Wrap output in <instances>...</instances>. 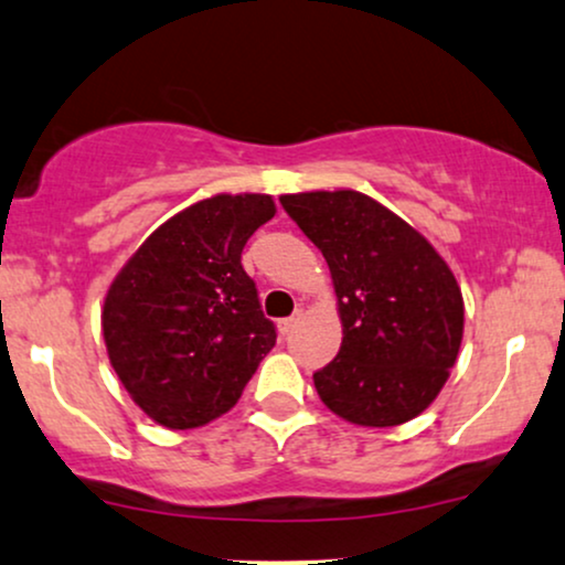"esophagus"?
<instances>
[{
    "label": "esophagus",
    "mask_w": 565,
    "mask_h": 565,
    "mask_svg": "<svg viewBox=\"0 0 565 565\" xmlns=\"http://www.w3.org/2000/svg\"><path fill=\"white\" fill-rule=\"evenodd\" d=\"M299 316H302V312H295V316H291V318L278 320V333H281V335H289L291 331H295V326L299 323Z\"/></svg>",
    "instance_id": "34e87169"
}]
</instances>
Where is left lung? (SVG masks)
I'll return each instance as SVG.
<instances>
[{
  "mask_svg": "<svg viewBox=\"0 0 565 565\" xmlns=\"http://www.w3.org/2000/svg\"><path fill=\"white\" fill-rule=\"evenodd\" d=\"M328 263L341 349L312 375L335 417L394 427L423 414L446 385L463 335L454 270L402 216L356 190L281 195Z\"/></svg>",
  "mask_w": 565,
  "mask_h": 565,
  "instance_id": "1",
  "label": "left lung"
}]
</instances>
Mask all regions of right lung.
<instances>
[{"label": "right lung", "mask_w": 565, "mask_h": 565, "mask_svg": "<svg viewBox=\"0 0 565 565\" xmlns=\"http://www.w3.org/2000/svg\"><path fill=\"white\" fill-rule=\"evenodd\" d=\"M276 216L263 192H218L163 221L104 297L106 354L125 391L169 430L209 425L239 402L276 344L242 249Z\"/></svg>", "instance_id": "add662e5"}]
</instances>
